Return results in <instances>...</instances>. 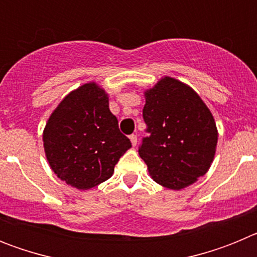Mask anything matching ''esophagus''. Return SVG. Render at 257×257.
I'll return each instance as SVG.
<instances>
[{
  "instance_id": "34e87169",
  "label": "esophagus",
  "mask_w": 257,
  "mask_h": 257,
  "mask_svg": "<svg viewBox=\"0 0 257 257\" xmlns=\"http://www.w3.org/2000/svg\"><path fill=\"white\" fill-rule=\"evenodd\" d=\"M130 140H131V144L135 147L136 144H138V136L135 135V134H133V135H130Z\"/></svg>"
}]
</instances>
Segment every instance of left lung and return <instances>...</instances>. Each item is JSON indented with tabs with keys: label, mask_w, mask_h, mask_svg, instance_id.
Wrapping results in <instances>:
<instances>
[{
	"label": "left lung",
	"mask_w": 257,
	"mask_h": 257,
	"mask_svg": "<svg viewBox=\"0 0 257 257\" xmlns=\"http://www.w3.org/2000/svg\"><path fill=\"white\" fill-rule=\"evenodd\" d=\"M147 138L139 154L156 183L179 190L207 172L217 144L210 109L192 87L165 77L145 91Z\"/></svg>",
	"instance_id": "1"
}]
</instances>
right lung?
<instances>
[{"label":"right lung","mask_w":257,"mask_h":257,"mask_svg":"<svg viewBox=\"0 0 257 257\" xmlns=\"http://www.w3.org/2000/svg\"><path fill=\"white\" fill-rule=\"evenodd\" d=\"M44 147L58 178L86 190L112 176L131 142L109 110L108 95L90 82L68 94L52 112L44 130Z\"/></svg>","instance_id":"right-lung-1"}]
</instances>
